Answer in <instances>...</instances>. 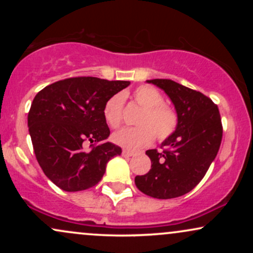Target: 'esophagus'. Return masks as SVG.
I'll return each mask as SVG.
<instances>
[{"mask_svg": "<svg viewBox=\"0 0 253 253\" xmlns=\"http://www.w3.org/2000/svg\"><path fill=\"white\" fill-rule=\"evenodd\" d=\"M133 155H134V152H132V151L123 150V156L124 157H132Z\"/></svg>", "mask_w": 253, "mask_h": 253, "instance_id": "obj_1", "label": "esophagus"}]
</instances>
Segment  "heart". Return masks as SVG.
Segmentation results:
<instances>
[{"mask_svg":"<svg viewBox=\"0 0 253 253\" xmlns=\"http://www.w3.org/2000/svg\"><path fill=\"white\" fill-rule=\"evenodd\" d=\"M133 100L143 108L138 118V127H124L113 133L112 139L127 150L149 146L155 139L165 140L176 130L178 118L170 106L163 103L161 92L151 85H140L133 91ZM124 97L117 94L108 98L103 107V117L110 127H118L123 120Z\"/></svg>","mask_w":253,"mask_h":253,"instance_id":"heart-1","label":"heart"}]
</instances>
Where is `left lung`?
I'll list each match as a JSON object with an SVG mask.
<instances>
[{
    "label": "left lung",
    "instance_id": "1",
    "mask_svg": "<svg viewBox=\"0 0 253 253\" xmlns=\"http://www.w3.org/2000/svg\"><path fill=\"white\" fill-rule=\"evenodd\" d=\"M163 89L175 106L176 130L162 143V152L147 150L151 169L134 182L155 199H173L199 184L215 159L222 139L219 108L210 97L171 80H150Z\"/></svg>",
    "mask_w": 253,
    "mask_h": 253
}]
</instances>
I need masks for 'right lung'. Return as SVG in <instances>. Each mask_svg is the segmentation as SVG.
Returning <instances> with one entry per match:
<instances>
[{"mask_svg":"<svg viewBox=\"0 0 253 253\" xmlns=\"http://www.w3.org/2000/svg\"><path fill=\"white\" fill-rule=\"evenodd\" d=\"M128 85V81L72 77L52 83L36 95L28 113L33 150L43 173L60 189L94 187L109 159L121 155V147L104 141L110 130L103 107ZM84 141L95 143L91 150H83Z\"/></svg>","mask_w":253,"mask_h":253,"instance_id":"add662e5","label":"right lung"}]
</instances>
